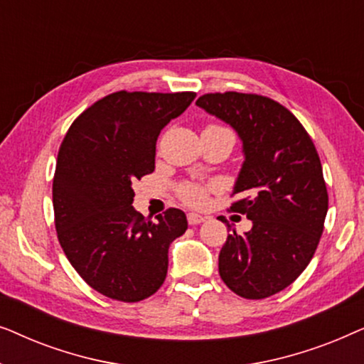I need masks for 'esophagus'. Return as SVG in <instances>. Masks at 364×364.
<instances>
[{
	"label": "esophagus",
	"instance_id": "esophagus-1",
	"mask_svg": "<svg viewBox=\"0 0 364 364\" xmlns=\"http://www.w3.org/2000/svg\"><path fill=\"white\" fill-rule=\"evenodd\" d=\"M203 220H205V217L198 215V213H188L187 215L188 225H198V223H202Z\"/></svg>",
	"mask_w": 364,
	"mask_h": 364
}]
</instances>
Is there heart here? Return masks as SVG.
<instances>
[{
  "instance_id": "obj_1",
  "label": "heart",
  "mask_w": 364,
  "mask_h": 364,
  "mask_svg": "<svg viewBox=\"0 0 364 364\" xmlns=\"http://www.w3.org/2000/svg\"><path fill=\"white\" fill-rule=\"evenodd\" d=\"M205 131H228V129L222 126H215V124H210ZM212 187L208 186H200V183L193 182H186L178 186V197H181L182 202H186L187 205L191 207H203L208 200V193H210Z\"/></svg>"
}]
</instances>
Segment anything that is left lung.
Listing matches in <instances>:
<instances>
[{"label":"left lung","instance_id":"obj_1","mask_svg":"<svg viewBox=\"0 0 364 364\" xmlns=\"http://www.w3.org/2000/svg\"><path fill=\"white\" fill-rule=\"evenodd\" d=\"M197 106L230 124L245 152L232 193L242 197L230 210L253 227L227 237L218 273L247 300L275 295L308 267L325 228L328 192L315 144L285 106L260 94L208 92Z\"/></svg>","mask_w":364,"mask_h":364}]
</instances>
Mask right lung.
I'll list each match as a JSON object with an SVG mask.
<instances>
[{"label": "right lung", "instance_id": "obj_1", "mask_svg": "<svg viewBox=\"0 0 364 364\" xmlns=\"http://www.w3.org/2000/svg\"><path fill=\"white\" fill-rule=\"evenodd\" d=\"M196 92L117 91L87 107L68 129L53 178L54 225L84 282L112 300H146L167 275L168 245L187 230L186 213L157 222L134 210L132 182L156 168L164 127Z\"/></svg>", "mask_w": 364, "mask_h": 364}]
</instances>
